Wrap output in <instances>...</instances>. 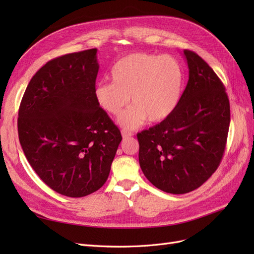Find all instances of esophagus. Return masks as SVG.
Instances as JSON below:
<instances>
[{"label":"esophagus","mask_w":254,"mask_h":254,"mask_svg":"<svg viewBox=\"0 0 254 254\" xmlns=\"http://www.w3.org/2000/svg\"><path fill=\"white\" fill-rule=\"evenodd\" d=\"M132 132H130V131H127V130H122V136L124 137V139H127V137H130V136H132Z\"/></svg>","instance_id":"esophagus-1"}]
</instances>
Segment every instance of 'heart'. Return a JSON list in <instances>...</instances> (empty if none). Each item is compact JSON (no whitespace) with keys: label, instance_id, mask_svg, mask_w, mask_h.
<instances>
[{"label":"heart","instance_id":"1","mask_svg":"<svg viewBox=\"0 0 254 254\" xmlns=\"http://www.w3.org/2000/svg\"><path fill=\"white\" fill-rule=\"evenodd\" d=\"M112 82H98L94 88L97 105L112 115H119L130 101V107L119 118L126 129H135L148 120L164 121L179 102L183 73L172 56L136 53L119 60L111 70Z\"/></svg>","mask_w":254,"mask_h":254}]
</instances>
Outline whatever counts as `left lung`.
Wrapping results in <instances>:
<instances>
[{"label": "left lung", "instance_id": "1", "mask_svg": "<svg viewBox=\"0 0 254 254\" xmlns=\"http://www.w3.org/2000/svg\"><path fill=\"white\" fill-rule=\"evenodd\" d=\"M189 81L175 110L137 133L139 162L153 186L171 194L198 189L217 170L230 126L224 83L196 53L184 50Z\"/></svg>", "mask_w": 254, "mask_h": 254}]
</instances>
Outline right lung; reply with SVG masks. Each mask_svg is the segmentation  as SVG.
Returning a JSON list of instances; mask_svg holds the SVG:
<instances>
[{
    "label": "right lung",
    "mask_w": 254,
    "mask_h": 254,
    "mask_svg": "<svg viewBox=\"0 0 254 254\" xmlns=\"http://www.w3.org/2000/svg\"><path fill=\"white\" fill-rule=\"evenodd\" d=\"M97 50L50 60L30 79L19 108L24 155L57 193L83 197L108 179L120 129L94 98Z\"/></svg>",
    "instance_id": "1"
}]
</instances>
